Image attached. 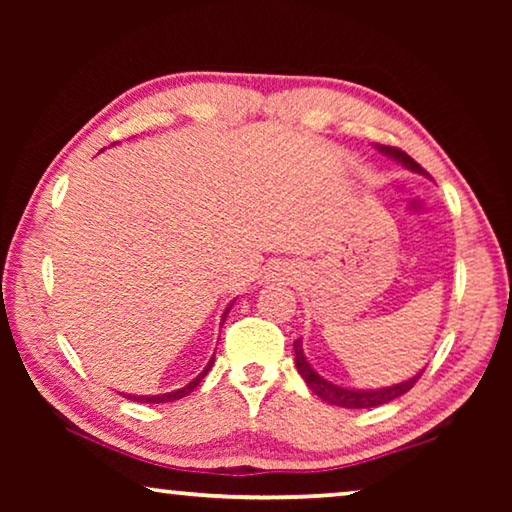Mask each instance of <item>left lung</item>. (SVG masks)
I'll return each mask as SVG.
<instances>
[{
  "mask_svg": "<svg viewBox=\"0 0 512 512\" xmlns=\"http://www.w3.org/2000/svg\"><path fill=\"white\" fill-rule=\"evenodd\" d=\"M377 149L384 155H388V158L402 162L406 169L427 176V171H424L420 164L411 158V155H406L404 151L395 149V146H381L379 144ZM293 350H296V368L300 372V377L305 379V384L311 388V393L318 395L323 402L334 404V406H343V409H375V406L393 402L400 395H404L406 391H411V388L415 386V381H418L422 377V372H424V370H420L418 375H413L411 379H406V381H400V384L384 386V388H368V391H361V388L339 386V384H332V381H327L325 377H320L318 372L311 368V363L305 357V350H302V339L293 341Z\"/></svg>",
  "mask_w": 512,
  "mask_h": 512,
  "instance_id": "1",
  "label": "left lung"
}]
</instances>
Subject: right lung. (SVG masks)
I'll return each mask as SVG.
<instances>
[{
  "instance_id": "add662e5",
  "label": "right lung",
  "mask_w": 512,
  "mask_h": 512,
  "mask_svg": "<svg viewBox=\"0 0 512 512\" xmlns=\"http://www.w3.org/2000/svg\"><path fill=\"white\" fill-rule=\"evenodd\" d=\"M232 307V305H230ZM230 307L223 311V316H221V325H223V320H225V316H228V311H230ZM212 363H214V357L207 361V366L203 368V372L198 377H194L192 381H189L187 386H183V388H178V391H171V393H162V395H128V393H124V397L126 400H133V402H142V404H160V402H173V400H180V397H185V395H189L194 391V388L201 384V379L207 375V372H210V368H212Z\"/></svg>"
}]
</instances>
